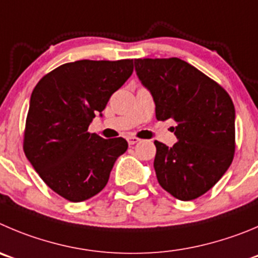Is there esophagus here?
<instances>
[{"mask_svg":"<svg viewBox=\"0 0 258 258\" xmlns=\"http://www.w3.org/2000/svg\"><path fill=\"white\" fill-rule=\"evenodd\" d=\"M127 141H128L130 145H135V144L140 141V139L136 136H127Z\"/></svg>","mask_w":258,"mask_h":258,"instance_id":"1","label":"esophagus"}]
</instances>
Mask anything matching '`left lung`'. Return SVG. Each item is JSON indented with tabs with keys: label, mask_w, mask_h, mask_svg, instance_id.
Masks as SVG:
<instances>
[{
	"label": "left lung",
	"mask_w": 258,
	"mask_h": 258,
	"mask_svg": "<svg viewBox=\"0 0 258 258\" xmlns=\"http://www.w3.org/2000/svg\"><path fill=\"white\" fill-rule=\"evenodd\" d=\"M141 83L155 102L158 121L173 119L178 141L168 148L154 141L159 184L189 201L213 188L232 164L235 110L223 86L177 57L135 59Z\"/></svg>",
	"instance_id": "left-lung-1"
}]
</instances>
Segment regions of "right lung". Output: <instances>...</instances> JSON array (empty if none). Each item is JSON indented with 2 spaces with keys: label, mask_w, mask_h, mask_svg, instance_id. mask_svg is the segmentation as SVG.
I'll use <instances>...</instances> for the list:
<instances>
[{
  "label": "right lung",
  "mask_w": 258,
  "mask_h": 258,
  "mask_svg": "<svg viewBox=\"0 0 258 258\" xmlns=\"http://www.w3.org/2000/svg\"><path fill=\"white\" fill-rule=\"evenodd\" d=\"M134 72V59L70 62L48 72L31 93L23 149L52 191L71 202L99 194L119 155L122 137L88 131L114 91Z\"/></svg>",
  "instance_id": "right-lung-1"
}]
</instances>
